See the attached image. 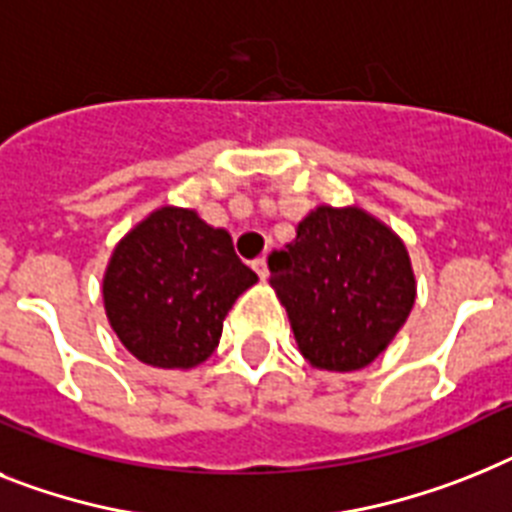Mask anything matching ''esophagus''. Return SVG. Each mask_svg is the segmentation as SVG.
<instances>
[{"label":"esophagus","instance_id":"34e87169","mask_svg":"<svg viewBox=\"0 0 512 512\" xmlns=\"http://www.w3.org/2000/svg\"><path fill=\"white\" fill-rule=\"evenodd\" d=\"M252 268H255V273L260 276V281L268 278V263H265V257H257L255 263H252Z\"/></svg>","mask_w":512,"mask_h":512}]
</instances>
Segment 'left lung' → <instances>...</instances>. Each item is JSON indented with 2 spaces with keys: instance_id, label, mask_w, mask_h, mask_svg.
Returning a JSON list of instances; mask_svg holds the SVG:
<instances>
[{
  "instance_id": "1",
  "label": "left lung",
  "mask_w": 512,
  "mask_h": 512,
  "mask_svg": "<svg viewBox=\"0 0 512 512\" xmlns=\"http://www.w3.org/2000/svg\"><path fill=\"white\" fill-rule=\"evenodd\" d=\"M270 286L312 367L354 372L403 328L416 281L401 236L362 208L320 205L268 257Z\"/></svg>"
}]
</instances>
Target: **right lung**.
I'll use <instances>...</instances> for the list:
<instances>
[{
	"instance_id": "obj_1",
	"label": "right lung",
	"mask_w": 512,
	"mask_h": 512,
	"mask_svg": "<svg viewBox=\"0 0 512 512\" xmlns=\"http://www.w3.org/2000/svg\"><path fill=\"white\" fill-rule=\"evenodd\" d=\"M255 283L229 231L213 229L190 208L163 205L111 252L103 307L140 362L192 369L216 351L236 296Z\"/></svg>"
}]
</instances>
